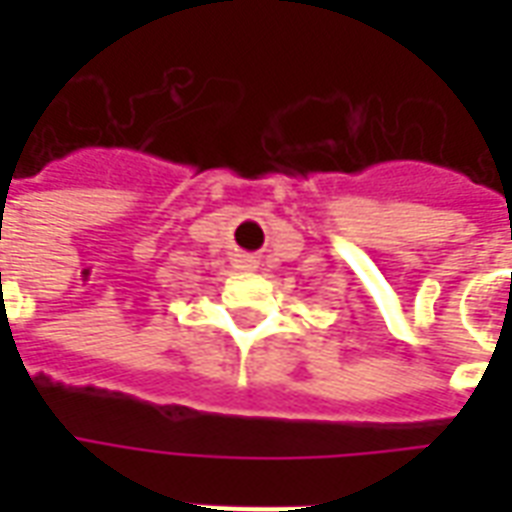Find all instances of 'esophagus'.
Returning <instances> with one entry per match:
<instances>
[{"mask_svg": "<svg viewBox=\"0 0 512 512\" xmlns=\"http://www.w3.org/2000/svg\"><path fill=\"white\" fill-rule=\"evenodd\" d=\"M235 268H238V271H255L257 260L255 257H238V260H235Z\"/></svg>", "mask_w": 512, "mask_h": 512, "instance_id": "esophagus-1", "label": "esophagus"}]
</instances>
